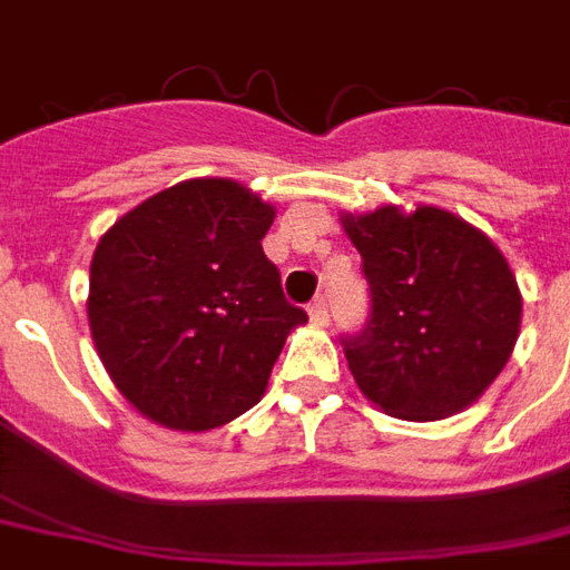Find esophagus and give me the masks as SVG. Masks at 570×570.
Masks as SVG:
<instances>
[{"instance_id": "esophagus-1", "label": "esophagus", "mask_w": 570, "mask_h": 570, "mask_svg": "<svg viewBox=\"0 0 570 570\" xmlns=\"http://www.w3.org/2000/svg\"><path fill=\"white\" fill-rule=\"evenodd\" d=\"M308 314H311V321L317 323V326H326V323H330V305H326V298L323 296L314 298V302H311Z\"/></svg>"}]
</instances>
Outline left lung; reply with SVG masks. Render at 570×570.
<instances>
[{
  "mask_svg": "<svg viewBox=\"0 0 570 570\" xmlns=\"http://www.w3.org/2000/svg\"><path fill=\"white\" fill-rule=\"evenodd\" d=\"M342 225L372 298L363 333L345 338L363 396L406 421L449 419L476 403L507 366L522 323V293L501 249L428 204L345 213Z\"/></svg>",
  "mask_w": 570,
  "mask_h": 570,
  "instance_id": "8db88e82",
  "label": "left lung"
}]
</instances>
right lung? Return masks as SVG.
Here are the masks:
<instances>
[{"instance_id":"add662e5","label":"right lung","mask_w":570,"mask_h":570,"mask_svg":"<svg viewBox=\"0 0 570 570\" xmlns=\"http://www.w3.org/2000/svg\"><path fill=\"white\" fill-rule=\"evenodd\" d=\"M274 207L235 179H186L125 213L94 249L88 323L109 379L170 430L223 428L268 387L308 321L262 237Z\"/></svg>"}]
</instances>
